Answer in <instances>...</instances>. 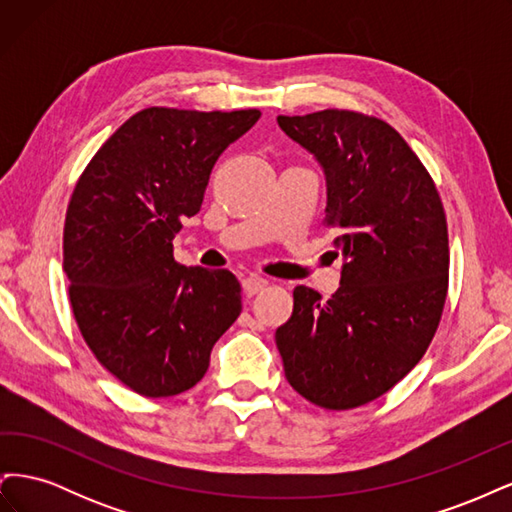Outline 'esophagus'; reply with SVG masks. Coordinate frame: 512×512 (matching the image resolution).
<instances>
[{"instance_id":"34e87169","label":"esophagus","mask_w":512,"mask_h":512,"mask_svg":"<svg viewBox=\"0 0 512 512\" xmlns=\"http://www.w3.org/2000/svg\"><path fill=\"white\" fill-rule=\"evenodd\" d=\"M267 286H269V282L265 280V277H260V275H247L245 280H243V290H245L247 297H254V294L262 292Z\"/></svg>"}]
</instances>
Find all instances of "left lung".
<instances>
[{"label": "left lung", "mask_w": 512, "mask_h": 512, "mask_svg": "<svg viewBox=\"0 0 512 512\" xmlns=\"http://www.w3.org/2000/svg\"><path fill=\"white\" fill-rule=\"evenodd\" d=\"M327 177L324 226L344 256L329 301L292 292L275 331L286 380L324 410L369 404L423 359L448 290V228L423 162L389 123L342 108L277 117Z\"/></svg>", "instance_id": "left-lung-1"}]
</instances>
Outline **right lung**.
<instances>
[{
    "label": "right lung",
    "instance_id": "right-lung-1",
    "mask_svg": "<svg viewBox=\"0 0 512 512\" xmlns=\"http://www.w3.org/2000/svg\"><path fill=\"white\" fill-rule=\"evenodd\" d=\"M260 119L247 111L149 106L96 151L64 224V271L89 350L143 397H173L203 380L211 348L241 314L226 269L183 267L181 220L203 205L213 164Z\"/></svg>",
    "mask_w": 512,
    "mask_h": 512
}]
</instances>
